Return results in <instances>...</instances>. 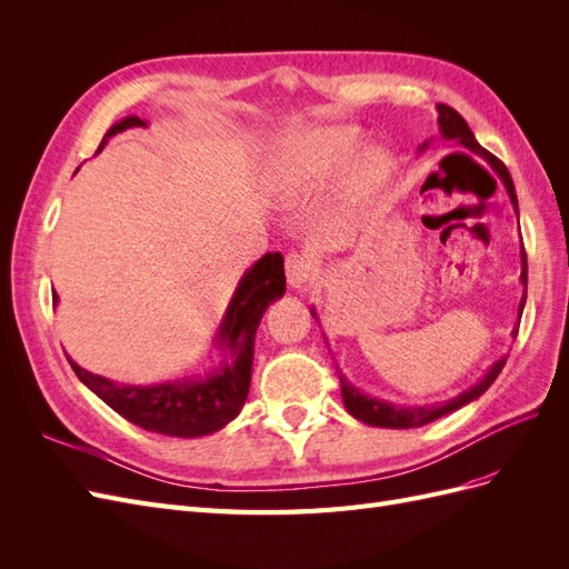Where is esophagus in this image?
<instances>
[{
    "label": "esophagus",
    "instance_id": "obj_1",
    "mask_svg": "<svg viewBox=\"0 0 569 569\" xmlns=\"http://www.w3.org/2000/svg\"><path fill=\"white\" fill-rule=\"evenodd\" d=\"M284 270H287V282H289V287L301 289V287H306L308 282H311V278H313V261H311V258H308L306 253L291 251V253L287 256V261H284Z\"/></svg>",
    "mask_w": 569,
    "mask_h": 569
}]
</instances>
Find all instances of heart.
<instances>
[{"instance_id": "1", "label": "heart", "mask_w": 569, "mask_h": 569, "mask_svg": "<svg viewBox=\"0 0 569 569\" xmlns=\"http://www.w3.org/2000/svg\"><path fill=\"white\" fill-rule=\"evenodd\" d=\"M360 144V134L347 126L318 128L284 137L272 149L266 170L268 187L289 201H306L335 182ZM391 161L385 151L368 149L358 153L347 173V206H360L385 187Z\"/></svg>"}]
</instances>
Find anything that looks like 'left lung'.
<instances>
[{
	"label": "left lung",
	"instance_id": "1",
	"mask_svg": "<svg viewBox=\"0 0 569 569\" xmlns=\"http://www.w3.org/2000/svg\"><path fill=\"white\" fill-rule=\"evenodd\" d=\"M437 113H439L437 123H439L441 137H446V140H456L460 147L479 153V157L485 159V161L496 170V176L503 180V184H506V189H508V194H510V201H512V209H515V213H518V194H515V184H512V178H510V173H508V168H506L501 161H498V159L493 157V153H489L485 147H481V144L475 140V134H472L470 126L465 123V118H462L456 109L446 107V104H437ZM427 144H429V142H422V144H420V151H425ZM520 258H522L520 280H522V284L527 287V253H525V247L520 249ZM525 301H527V289H525V297H522V301H520V318H522V311H525ZM311 316L318 320L316 311H311ZM512 335L518 337V330H512ZM503 366H506V358L496 360V363L489 368V372H487L485 377H481V380H479L475 387H470L468 391L458 393L456 399L446 401V403H441V406L435 403V406L401 408V406H393V403H387V401H380V399H370V396L360 393L353 385H349L347 377L339 375L341 399H343V406H347V410L351 412V416H353L356 420H360V422H366V425H372V427H389V429L422 427V425H427V422H432V420L446 416V412H453V410H458V408H462V406H468L470 401L479 399V396L485 393V391L493 385V380L498 377V372L503 370Z\"/></svg>",
	"mask_w": 569,
	"mask_h": 569
}]
</instances>
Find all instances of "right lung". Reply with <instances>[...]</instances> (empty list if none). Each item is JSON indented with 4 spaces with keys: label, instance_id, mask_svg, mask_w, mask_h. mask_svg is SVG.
I'll return each instance as SVG.
<instances>
[{
    "label": "right lung",
    "instance_id": "1",
    "mask_svg": "<svg viewBox=\"0 0 569 569\" xmlns=\"http://www.w3.org/2000/svg\"><path fill=\"white\" fill-rule=\"evenodd\" d=\"M142 126H147L142 118H123L120 123L111 126L97 151L104 149L109 137ZM284 289L282 253L274 251L258 258L244 272V278L239 280L226 318L218 327L216 343L226 351V360L213 372L194 377V380H176L149 387L116 385L107 377L82 370L78 363H73V358H68V363H71L84 387L92 389L118 416L147 429V432L182 439L213 435L234 420L247 401L256 330L261 325L266 308L282 297ZM57 301L59 297L54 295V303Z\"/></svg>",
    "mask_w": 569,
    "mask_h": 569
}]
</instances>
